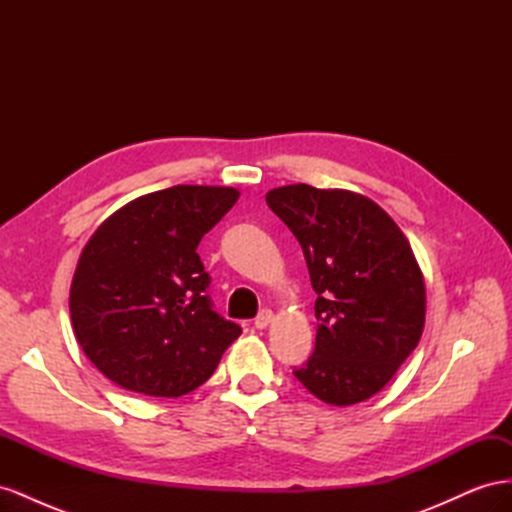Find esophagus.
<instances>
[{
	"mask_svg": "<svg viewBox=\"0 0 512 512\" xmlns=\"http://www.w3.org/2000/svg\"><path fill=\"white\" fill-rule=\"evenodd\" d=\"M271 322H273V312H271V309H262V312L254 320V327L256 329H267Z\"/></svg>",
	"mask_w": 512,
	"mask_h": 512,
	"instance_id": "esophagus-1",
	"label": "esophagus"
}]
</instances>
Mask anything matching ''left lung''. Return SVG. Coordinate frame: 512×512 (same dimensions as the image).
Listing matches in <instances>:
<instances>
[{"label": "left lung", "mask_w": 512, "mask_h": 512, "mask_svg": "<svg viewBox=\"0 0 512 512\" xmlns=\"http://www.w3.org/2000/svg\"><path fill=\"white\" fill-rule=\"evenodd\" d=\"M267 205L301 243L318 294L316 348L294 376L331 406L374 397L425 327V280L406 235L348 190L294 183L269 190Z\"/></svg>", "instance_id": "left-lung-1"}]
</instances>
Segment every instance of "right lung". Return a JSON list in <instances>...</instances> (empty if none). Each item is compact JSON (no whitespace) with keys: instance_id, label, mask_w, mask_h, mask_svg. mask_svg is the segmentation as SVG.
Segmentation results:
<instances>
[{"instance_id":"1","label":"right lung","mask_w":512,"mask_h":512,"mask_svg":"<svg viewBox=\"0 0 512 512\" xmlns=\"http://www.w3.org/2000/svg\"><path fill=\"white\" fill-rule=\"evenodd\" d=\"M239 200L175 185L130 200L83 247L70 286L76 342L121 389L181 397L207 382L241 327L211 309L196 247Z\"/></svg>"}]
</instances>
